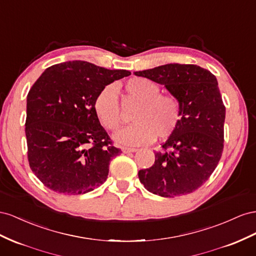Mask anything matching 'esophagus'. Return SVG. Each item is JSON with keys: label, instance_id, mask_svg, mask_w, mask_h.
Returning <instances> with one entry per match:
<instances>
[{"label": "esophagus", "instance_id": "esophagus-1", "mask_svg": "<svg viewBox=\"0 0 256 256\" xmlns=\"http://www.w3.org/2000/svg\"><path fill=\"white\" fill-rule=\"evenodd\" d=\"M121 150L123 153H132V152L137 151V149H135V148H128V147H122Z\"/></svg>", "mask_w": 256, "mask_h": 256}]
</instances>
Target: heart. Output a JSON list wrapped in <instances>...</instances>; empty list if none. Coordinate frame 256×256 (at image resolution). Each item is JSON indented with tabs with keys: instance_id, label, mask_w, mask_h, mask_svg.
I'll return each mask as SVG.
<instances>
[{
	"instance_id": "b5f03b06",
	"label": "heart",
	"mask_w": 256,
	"mask_h": 256,
	"mask_svg": "<svg viewBox=\"0 0 256 256\" xmlns=\"http://www.w3.org/2000/svg\"><path fill=\"white\" fill-rule=\"evenodd\" d=\"M124 91L140 103L130 126L118 130L114 140L124 146H142L156 140H165L176 130L181 119L179 100L170 94H160V86L142 77L130 79ZM94 109L100 123L108 130H116L122 122L118 94L114 86L102 89L94 102Z\"/></svg>"
}]
</instances>
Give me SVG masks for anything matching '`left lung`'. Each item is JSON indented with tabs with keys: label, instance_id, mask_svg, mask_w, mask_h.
<instances>
[{
	"label": "left lung",
	"instance_id": "8db88e82",
	"mask_svg": "<svg viewBox=\"0 0 256 256\" xmlns=\"http://www.w3.org/2000/svg\"><path fill=\"white\" fill-rule=\"evenodd\" d=\"M134 74L163 84L181 105L176 130L163 150L154 152V164L138 172V177L158 196L192 193L208 180L222 156L225 107L218 80L194 64L170 63Z\"/></svg>",
	"mask_w": 256,
	"mask_h": 256
}]
</instances>
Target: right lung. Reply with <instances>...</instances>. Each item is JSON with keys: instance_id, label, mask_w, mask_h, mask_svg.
<instances>
[{"instance_id": "obj_1", "label": "right lung", "mask_w": 256, "mask_h": 256, "mask_svg": "<svg viewBox=\"0 0 256 256\" xmlns=\"http://www.w3.org/2000/svg\"><path fill=\"white\" fill-rule=\"evenodd\" d=\"M130 75L86 61L46 68L26 98V136L32 172L54 192L79 195L104 184L110 160L120 149L94 109L98 92Z\"/></svg>"}]
</instances>
